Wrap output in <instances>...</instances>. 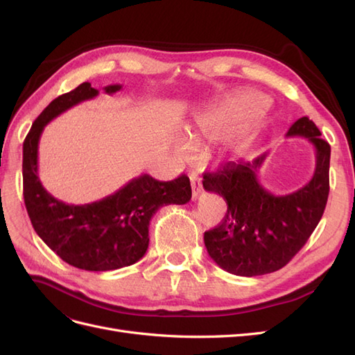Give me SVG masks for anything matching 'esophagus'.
Returning a JSON list of instances; mask_svg holds the SVG:
<instances>
[{"instance_id":"34e87169","label":"esophagus","mask_w":355,"mask_h":355,"mask_svg":"<svg viewBox=\"0 0 355 355\" xmlns=\"http://www.w3.org/2000/svg\"><path fill=\"white\" fill-rule=\"evenodd\" d=\"M189 180H191V187H192V198L197 200L202 191V188L200 185V179L197 178V175L192 173V175H189Z\"/></svg>"}]
</instances>
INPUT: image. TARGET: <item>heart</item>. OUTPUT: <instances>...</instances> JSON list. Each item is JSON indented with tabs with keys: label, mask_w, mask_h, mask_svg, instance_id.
Returning <instances> with one entry per match:
<instances>
[{
	"label": "heart",
	"mask_w": 355,
	"mask_h": 355,
	"mask_svg": "<svg viewBox=\"0 0 355 355\" xmlns=\"http://www.w3.org/2000/svg\"><path fill=\"white\" fill-rule=\"evenodd\" d=\"M265 105L266 99L261 93L244 92L211 106L210 110L198 115L196 132L189 136L188 145H178L176 155L187 159L191 151H198L202 142H218L230 137L240 127L244 118L259 112ZM243 144L244 137L240 141V146Z\"/></svg>",
	"instance_id": "obj_1"
}]
</instances>
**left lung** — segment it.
Returning <instances> with one entry per match:
<instances>
[{"instance_id":"1","label":"left lung","mask_w":355,"mask_h":355,"mask_svg":"<svg viewBox=\"0 0 355 355\" xmlns=\"http://www.w3.org/2000/svg\"><path fill=\"white\" fill-rule=\"evenodd\" d=\"M286 136H302L315 149V170L305 187L286 196L266 191L257 173L266 153L252 161L204 173L202 187L228 204L220 225L204 232L209 256L234 275L254 277L282 270L302 249L323 216L329 197L330 145L308 116Z\"/></svg>"}]
</instances>
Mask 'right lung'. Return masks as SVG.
I'll return each mask as SVG.
<instances>
[{
	"label": "right lung",
	"instance_id": "add662e5",
	"mask_svg": "<svg viewBox=\"0 0 355 355\" xmlns=\"http://www.w3.org/2000/svg\"><path fill=\"white\" fill-rule=\"evenodd\" d=\"M103 90L114 94L121 85H106ZM98 94L90 83H83L50 102L38 115L24 142V198L38 237L62 261L85 271H111L142 259L154 213L168 204H187L192 192L185 175L168 182L142 175L112 196L83 206L65 204L49 194L38 178L41 133L53 118Z\"/></svg>",
	"mask_w": 355,
	"mask_h": 355
}]
</instances>
